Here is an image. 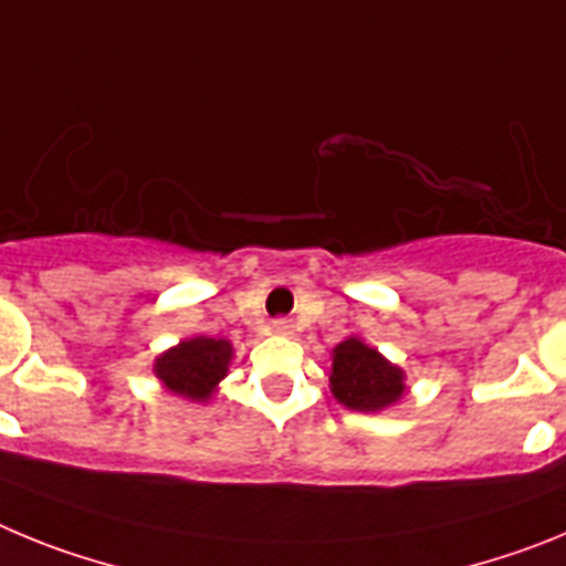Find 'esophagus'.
I'll return each instance as SVG.
<instances>
[{"mask_svg":"<svg viewBox=\"0 0 566 566\" xmlns=\"http://www.w3.org/2000/svg\"><path fill=\"white\" fill-rule=\"evenodd\" d=\"M272 332H274V334H292V332H294L292 319H286V317L272 319Z\"/></svg>","mask_w":566,"mask_h":566,"instance_id":"obj_1","label":"esophagus"}]
</instances>
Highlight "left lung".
<instances>
[{"label": "left lung", "instance_id": "obj_1", "mask_svg": "<svg viewBox=\"0 0 566 566\" xmlns=\"http://www.w3.org/2000/svg\"><path fill=\"white\" fill-rule=\"evenodd\" d=\"M332 391L352 411H379L402 397V371L352 337L334 348Z\"/></svg>", "mask_w": 566, "mask_h": 566}]
</instances>
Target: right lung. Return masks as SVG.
I'll list each match as a JSON object with an SVG mask.
<instances>
[{"instance_id": "right-lung-1", "label": "right lung", "mask_w": 566, "mask_h": 566, "mask_svg": "<svg viewBox=\"0 0 566 566\" xmlns=\"http://www.w3.org/2000/svg\"><path fill=\"white\" fill-rule=\"evenodd\" d=\"M229 359H232V345L227 339L195 337L158 357L155 374L172 394L207 399L221 377H227Z\"/></svg>"}]
</instances>
